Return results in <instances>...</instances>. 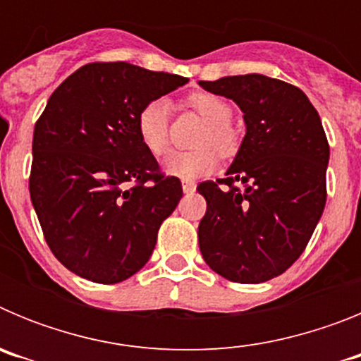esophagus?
I'll use <instances>...</instances> for the list:
<instances>
[{"mask_svg":"<svg viewBox=\"0 0 361 361\" xmlns=\"http://www.w3.org/2000/svg\"><path fill=\"white\" fill-rule=\"evenodd\" d=\"M195 183H193V180H184V183H183V191H184V193H186V195H188V193H193V191H195Z\"/></svg>","mask_w":361,"mask_h":361,"instance_id":"34e87169","label":"esophagus"}]
</instances>
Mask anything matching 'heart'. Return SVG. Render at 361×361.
<instances>
[{
	"label": "heart",
	"mask_w": 361,
	"mask_h": 361,
	"mask_svg": "<svg viewBox=\"0 0 361 361\" xmlns=\"http://www.w3.org/2000/svg\"><path fill=\"white\" fill-rule=\"evenodd\" d=\"M184 106L195 111L204 121L202 128L193 139L197 148L170 153L162 168L171 177L195 180L215 170L219 155L222 159L237 155L242 145V133L231 121V106L220 95L212 92H193L186 97ZM137 133L142 146L152 155H164L170 146V104L164 99H153L139 110Z\"/></svg>",
	"instance_id": "1"
}]
</instances>
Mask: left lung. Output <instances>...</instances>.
I'll use <instances>...</instances> for the list:
<instances>
[{"label": "left lung", "mask_w": 361, "mask_h": 361, "mask_svg": "<svg viewBox=\"0 0 361 361\" xmlns=\"http://www.w3.org/2000/svg\"><path fill=\"white\" fill-rule=\"evenodd\" d=\"M199 85L233 99L245 121L226 177L197 188L208 204L200 253L231 282H266L298 260L324 213L329 142L307 95L289 82L247 73Z\"/></svg>", "instance_id": "8db88e82"}]
</instances>
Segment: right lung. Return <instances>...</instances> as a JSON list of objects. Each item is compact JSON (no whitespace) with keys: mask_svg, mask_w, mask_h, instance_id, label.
I'll list each match as a JSON object with an SVG mask.
<instances>
[{"mask_svg":"<svg viewBox=\"0 0 361 361\" xmlns=\"http://www.w3.org/2000/svg\"><path fill=\"white\" fill-rule=\"evenodd\" d=\"M188 79L130 63H88L37 119L28 178L44 240L72 273L117 283L149 260L183 197L137 133V114Z\"/></svg>","mask_w":361,"mask_h":361,"instance_id":"right-lung-1","label":"right lung"}]
</instances>
